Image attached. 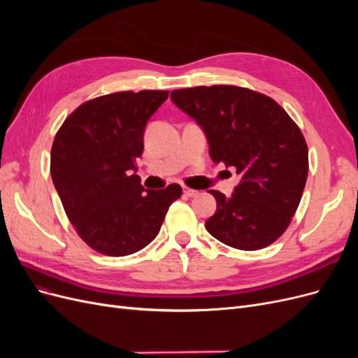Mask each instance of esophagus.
Instances as JSON below:
<instances>
[{
	"label": "esophagus",
	"instance_id": "34e87169",
	"mask_svg": "<svg viewBox=\"0 0 358 358\" xmlns=\"http://www.w3.org/2000/svg\"><path fill=\"white\" fill-rule=\"evenodd\" d=\"M183 194H185L187 197H196V196H199V191L192 189L189 187H183Z\"/></svg>",
	"mask_w": 358,
	"mask_h": 358
}]
</instances>
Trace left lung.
Returning a JSON list of instances; mask_svg holds the SVG:
<instances>
[{
	"mask_svg": "<svg viewBox=\"0 0 358 358\" xmlns=\"http://www.w3.org/2000/svg\"><path fill=\"white\" fill-rule=\"evenodd\" d=\"M171 100L204 129L210 158L242 175L231 197L210 189L216 213L206 221L215 239L257 251L285 233L306 185L308 145L273 99L234 85L175 90Z\"/></svg>",
	"mask_w": 358,
	"mask_h": 358,
	"instance_id": "left-lung-1",
	"label": "left lung"
}]
</instances>
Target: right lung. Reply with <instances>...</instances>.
<instances>
[{"instance_id":"right-lung-1","label":"right lung","mask_w":358,"mask_h":358,"mask_svg":"<svg viewBox=\"0 0 358 358\" xmlns=\"http://www.w3.org/2000/svg\"><path fill=\"white\" fill-rule=\"evenodd\" d=\"M169 91H125L96 96L70 113L53 138L50 175L80 239L109 257L134 254L155 239L170 204L171 183L145 192L136 161L148 119Z\"/></svg>"}]
</instances>
